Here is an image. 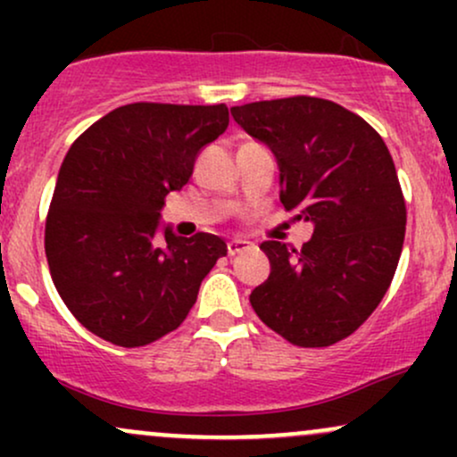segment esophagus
Here are the masks:
<instances>
[{"instance_id": "34e87169", "label": "esophagus", "mask_w": 457, "mask_h": 457, "mask_svg": "<svg viewBox=\"0 0 457 457\" xmlns=\"http://www.w3.org/2000/svg\"><path fill=\"white\" fill-rule=\"evenodd\" d=\"M266 204H269V202H264V199H253V202H251V211H253V212H264L266 211Z\"/></svg>"}]
</instances>
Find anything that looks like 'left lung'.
<instances>
[{
  "label": "left lung",
  "instance_id": "8db88e82",
  "mask_svg": "<svg viewBox=\"0 0 457 457\" xmlns=\"http://www.w3.org/2000/svg\"><path fill=\"white\" fill-rule=\"evenodd\" d=\"M225 104H129L92 124L57 174L45 251L62 301L90 333L148 345L185 322L228 246L161 217L199 150L225 133Z\"/></svg>",
  "mask_w": 457,
  "mask_h": 457
}]
</instances>
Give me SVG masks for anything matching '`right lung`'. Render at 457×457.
Wrapping results in <instances>:
<instances>
[{
	"label": "right lung",
	"instance_id": "obj_1",
	"mask_svg": "<svg viewBox=\"0 0 457 457\" xmlns=\"http://www.w3.org/2000/svg\"><path fill=\"white\" fill-rule=\"evenodd\" d=\"M251 137L270 148L279 197L303 238L260 245L270 275L249 301L266 327L301 348H324L371 316L395 275L406 204L385 141L363 118L322 98L234 107Z\"/></svg>",
	"mask_w": 457,
	"mask_h": 457
}]
</instances>
